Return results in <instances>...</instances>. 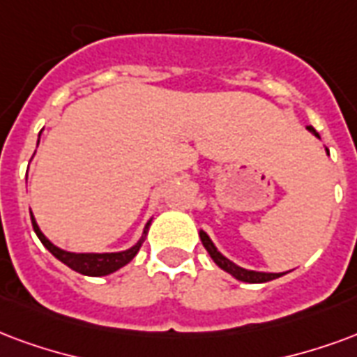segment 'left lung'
Masks as SVG:
<instances>
[{
    "label": "left lung",
    "mask_w": 357,
    "mask_h": 357,
    "mask_svg": "<svg viewBox=\"0 0 357 357\" xmlns=\"http://www.w3.org/2000/svg\"><path fill=\"white\" fill-rule=\"evenodd\" d=\"M308 130L312 132L314 136H318L319 134L314 130L312 126H308ZM200 240H202V244H204L206 252L210 253V257L213 259V263L218 266H221L223 271H227L229 274H232L234 278L240 280V282H250V284H261V282H268V280L280 278L282 274H274V273H255V271H245V268H240L238 265H234L232 261H229L227 257H223L221 253L215 250V245L212 244V240L210 236L206 234L204 231H200Z\"/></svg>",
    "instance_id": "1"
}]
</instances>
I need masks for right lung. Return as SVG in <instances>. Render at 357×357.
Returning a JSON list of instances; mask_svg holds the SVG:
<instances>
[{
	"label": "right lung",
	"instance_id": "1",
	"mask_svg": "<svg viewBox=\"0 0 357 357\" xmlns=\"http://www.w3.org/2000/svg\"><path fill=\"white\" fill-rule=\"evenodd\" d=\"M31 225H33V231L38 234V238L43 242L45 248H47L58 261H62L64 265L73 268L75 273L86 274V276H105V274L115 273L121 266H125L126 263H130V261L134 259V255L138 253V250L142 248V242H144V238H142L134 248L121 253H70L64 252V250H60V248H56L52 242H49V240L45 238V234L39 231V227L38 223H36L33 215H31ZM147 227H149V223H147ZM147 227H145L144 232H147Z\"/></svg>",
	"mask_w": 357,
	"mask_h": 357
}]
</instances>
